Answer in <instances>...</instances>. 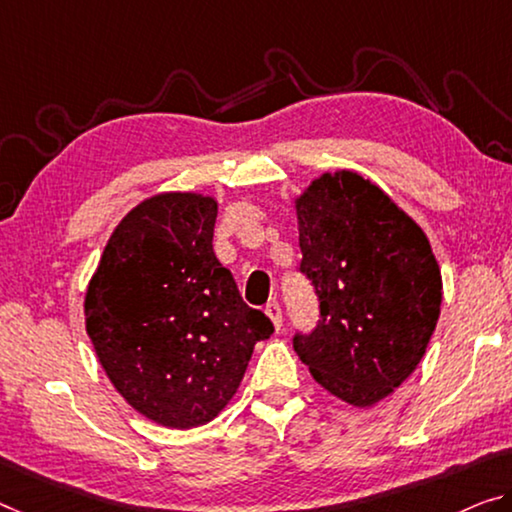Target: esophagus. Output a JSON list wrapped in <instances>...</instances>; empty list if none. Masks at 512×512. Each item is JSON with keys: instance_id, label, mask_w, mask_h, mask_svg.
Here are the masks:
<instances>
[{"instance_id": "esophagus-1", "label": "esophagus", "mask_w": 512, "mask_h": 512, "mask_svg": "<svg viewBox=\"0 0 512 512\" xmlns=\"http://www.w3.org/2000/svg\"><path fill=\"white\" fill-rule=\"evenodd\" d=\"M265 313L267 316H270V320H272V325H274V329H281V325H283V313H281V304L279 302H270L265 306Z\"/></svg>"}]
</instances>
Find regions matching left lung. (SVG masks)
<instances>
[{"instance_id":"1","label":"left lung","mask_w":512,"mask_h":512,"mask_svg":"<svg viewBox=\"0 0 512 512\" xmlns=\"http://www.w3.org/2000/svg\"><path fill=\"white\" fill-rule=\"evenodd\" d=\"M300 272L318 295V322L293 348L313 380L371 407L419 366L442 304V274L419 226L352 171L313 180L297 199Z\"/></svg>"}]
</instances>
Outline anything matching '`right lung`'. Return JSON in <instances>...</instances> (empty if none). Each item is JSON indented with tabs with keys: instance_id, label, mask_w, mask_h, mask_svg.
Wrapping results in <instances>:
<instances>
[{
	"instance_id": "obj_1",
	"label": "right lung",
	"mask_w": 512,
	"mask_h": 512,
	"mask_svg": "<svg viewBox=\"0 0 512 512\" xmlns=\"http://www.w3.org/2000/svg\"><path fill=\"white\" fill-rule=\"evenodd\" d=\"M217 203L157 194L128 212L86 290L84 313L102 368L148 419L194 428L238 391L272 320L242 300L212 251Z\"/></svg>"
}]
</instances>
